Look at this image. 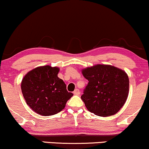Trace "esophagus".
<instances>
[{
    "label": "esophagus",
    "instance_id": "34e87169",
    "mask_svg": "<svg viewBox=\"0 0 149 149\" xmlns=\"http://www.w3.org/2000/svg\"><path fill=\"white\" fill-rule=\"evenodd\" d=\"M73 93L74 94V95H79L80 94V91H79V89H75V90L74 91V92H73Z\"/></svg>",
    "mask_w": 149,
    "mask_h": 149
}]
</instances>
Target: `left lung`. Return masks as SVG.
Instances as JSON below:
<instances>
[{"label": "left lung", "mask_w": 149, "mask_h": 149, "mask_svg": "<svg viewBox=\"0 0 149 149\" xmlns=\"http://www.w3.org/2000/svg\"><path fill=\"white\" fill-rule=\"evenodd\" d=\"M88 81L81 98L87 109L100 116H112L126 101L129 79L126 73L116 67L96 65L82 70Z\"/></svg>", "instance_id": "obj_1"}]
</instances>
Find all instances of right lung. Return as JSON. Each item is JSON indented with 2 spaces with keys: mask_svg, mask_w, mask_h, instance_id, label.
<instances>
[{
  "mask_svg": "<svg viewBox=\"0 0 149 149\" xmlns=\"http://www.w3.org/2000/svg\"><path fill=\"white\" fill-rule=\"evenodd\" d=\"M59 68L49 65L35 68L25 75L22 91L26 103L35 112L50 116L60 112L73 94L58 77Z\"/></svg>",
  "mask_w": 149,
  "mask_h": 149,
  "instance_id": "1",
  "label": "right lung"
}]
</instances>
